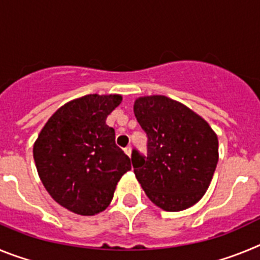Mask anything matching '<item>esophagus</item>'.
Here are the masks:
<instances>
[{"label": "esophagus", "instance_id": "1", "mask_svg": "<svg viewBox=\"0 0 260 260\" xmlns=\"http://www.w3.org/2000/svg\"><path fill=\"white\" fill-rule=\"evenodd\" d=\"M125 153H126V155H127V156L132 155V146H127V147H126V148H125Z\"/></svg>", "mask_w": 260, "mask_h": 260}]
</instances>
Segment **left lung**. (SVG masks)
<instances>
[{
  "mask_svg": "<svg viewBox=\"0 0 260 260\" xmlns=\"http://www.w3.org/2000/svg\"><path fill=\"white\" fill-rule=\"evenodd\" d=\"M134 114L147 134V155L133 150L137 180L165 211L194 206L206 192L219 160V142L206 121L167 96L139 98Z\"/></svg>",
  "mask_w": 260,
  "mask_h": 260,
  "instance_id": "8db88e82",
  "label": "left lung"
}]
</instances>
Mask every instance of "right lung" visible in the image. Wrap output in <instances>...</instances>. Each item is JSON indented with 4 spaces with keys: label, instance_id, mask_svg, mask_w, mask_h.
I'll list each match as a JSON object with an SVG mask.
<instances>
[{
    "label": "right lung",
    "instance_id": "right-lung-1",
    "mask_svg": "<svg viewBox=\"0 0 260 260\" xmlns=\"http://www.w3.org/2000/svg\"><path fill=\"white\" fill-rule=\"evenodd\" d=\"M119 95H86L59 108L34 146L40 180L54 201L71 212L92 216L113 199L116 185L132 169L105 123Z\"/></svg>",
    "mask_w": 260,
    "mask_h": 260
}]
</instances>
